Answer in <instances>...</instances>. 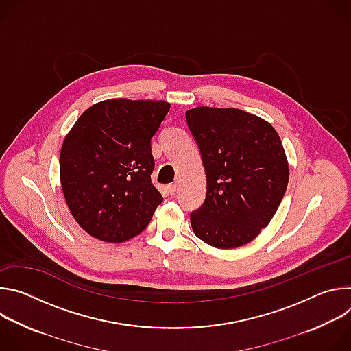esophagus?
Segmentation results:
<instances>
[{"mask_svg": "<svg viewBox=\"0 0 351 351\" xmlns=\"http://www.w3.org/2000/svg\"><path fill=\"white\" fill-rule=\"evenodd\" d=\"M168 193L171 194V195H175L176 194V191H178V184L176 183H171V184H168Z\"/></svg>", "mask_w": 351, "mask_h": 351, "instance_id": "1", "label": "esophagus"}]
</instances>
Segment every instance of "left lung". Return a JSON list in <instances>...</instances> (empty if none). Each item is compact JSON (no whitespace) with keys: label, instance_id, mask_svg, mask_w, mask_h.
<instances>
[{"label":"left lung","instance_id":"obj_1","mask_svg":"<svg viewBox=\"0 0 351 351\" xmlns=\"http://www.w3.org/2000/svg\"><path fill=\"white\" fill-rule=\"evenodd\" d=\"M207 178L203 206L190 214L194 234L217 248L256 239L274 218L289 182L279 134L267 121L236 108L186 112Z\"/></svg>","mask_w":351,"mask_h":351}]
</instances>
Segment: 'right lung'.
Listing matches in <instances>:
<instances>
[{"mask_svg":"<svg viewBox=\"0 0 351 351\" xmlns=\"http://www.w3.org/2000/svg\"><path fill=\"white\" fill-rule=\"evenodd\" d=\"M171 104L106 99L86 110L66 134L61 186L76 222L93 237L126 241L145 229L162 203L152 184V138Z\"/></svg>","mask_w":351,"mask_h":351,"instance_id":"obj_1","label":"right lung"}]
</instances>
